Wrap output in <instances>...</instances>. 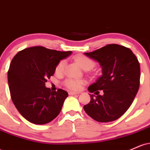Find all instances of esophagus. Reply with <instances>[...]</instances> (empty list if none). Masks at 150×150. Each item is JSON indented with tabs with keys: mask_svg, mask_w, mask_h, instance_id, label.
<instances>
[{
	"mask_svg": "<svg viewBox=\"0 0 150 150\" xmlns=\"http://www.w3.org/2000/svg\"><path fill=\"white\" fill-rule=\"evenodd\" d=\"M80 93V92H69L70 95H79Z\"/></svg>",
	"mask_w": 150,
	"mask_h": 150,
	"instance_id": "34e87169",
	"label": "esophagus"
}]
</instances>
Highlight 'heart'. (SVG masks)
<instances>
[{"instance_id": "obj_1", "label": "heart", "mask_w": 150, "mask_h": 150, "mask_svg": "<svg viewBox=\"0 0 150 150\" xmlns=\"http://www.w3.org/2000/svg\"><path fill=\"white\" fill-rule=\"evenodd\" d=\"M75 61L78 63L81 68L85 70H89L92 69L95 65V63L94 61H92L91 58H89L87 56H84V55H77L75 58ZM65 65V61L62 60V61L58 62V63L56 67V73L57 74H61L63 73L64 70V67ZM82 82L80 80H74V79H68L65 81V85L69 89L77 90L81 87Z\"/></svg>"}]
</instances>
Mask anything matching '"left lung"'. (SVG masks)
I'll list each match as a JSON object with an SVG mask.
<instances>
[{
  "mask_svg": "<svg viewBox=\"0 0 150 150\" xmlns=\"http://www.w3.org/2000/svg\"><path fill=\"white\" fill-rule=\"evenodd\" d=\"M89 58L102 68V75L88 87L91 100L84 110L98 122H111L119 118L132 104L140 87V67L135 55L128 48L118 44L108 45L90 53ZM103 90L104 94H98Z\"/></svg>",
  "mask_w": 150,
  "mask_h": 150,
  "instance_id": "obj_1",
  "label": "left lung"
}]
</instances>
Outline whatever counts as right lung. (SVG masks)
<instances>
[{
    "label": "right lung",
    "instance_id": "add662e5",
    "mask_svg": "<svg viewBox=\"0 0 150 150\" xmlns=\"http://www.w3.org/2000/svg\"><path fill=\"white\" fill-rule=\"evenodd\" d=\"M71 53L39 46L19 51L13 58L8 72L10 96L28 121L46 124L61 112L68 92L61 89L51 91L45 83L54 74L58 62Z\"/></svg>",
    "mask_w": 150,
    "mask_h": 150
}]
</instances>
